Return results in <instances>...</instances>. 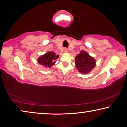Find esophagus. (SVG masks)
Returning <instances> with one entry per match:
<instances>
[{
  "label": "esophagus",
  "mask_w": 127,
  "mask_h": 127,
  "mask_svg": "<svg viewBox=\"0 0 127 127\" xmlns=\"http://www.w3.org/2000/svg\"><path fill=\"white\" fill-rule=\"evenodd\" d=\"M64 51L65 53H68V49H64Z\"/></svg>",
  "instance_id": "esophagus-1"
}]
</instances>
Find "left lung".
<instances>
[{
    "label": "left lung",
    "mask_w": 127,
    "mask_h": 127,
    "mask_svg": "<svg viewBox=\"0 0 127 127\" xmlns=\"http://www.w3.org/2000/svg\"><path fill=\"white\" fill-rule=\"evenodd\" d=\"M75 61L76 66L81 73H89L96 66L95 60L84 50L76 56Z\"/></svg>",
    "instance_id": "1"
}]
</instances>
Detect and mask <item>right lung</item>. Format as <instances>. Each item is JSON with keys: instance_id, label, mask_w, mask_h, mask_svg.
I'll return each instance as SVG.
<instances>
[{"instance_id": "1", "label": "right lung", "mask_w": 127, "mask_h": 127, "mask_svg": "<svg viewBox=\"0 0 127 127\" xmlns=\"http://www.w3.org/2000/svg\"><path fill=\"white\" fill-rule=\"evenodd\" d=\"M59 58V55L55 54L53 51H48L37 59V62L45 67H51L55 63V60Z\"/></svg>"}]
</instances>
